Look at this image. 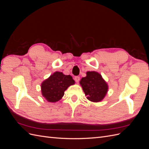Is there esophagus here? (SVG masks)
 Returning a JSON list of instances; mask_svg holds the SVG:
<instances>
[{
	"mask_svg": "<svg viewBox=\"0 0 149 149\" xmlns=\"http://www.w3.org/2000/svg\"><path fill=\"white\" fill-rule=\"evenodd\" d=\"M74 80L76 83H78L80 80V78L79 77V76H76V77L74 78Z\"/></svg>",
	"mask_w": 149,
	"mask_h": 149,
	"instance_id": "obj_1",
	"label": "esophagus"
}]
</instances>
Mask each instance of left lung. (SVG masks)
Segmentation results:
<instances>
[{
    "mask_svg": "<svg viewBox=\"0 0 149 149\" xmlns=\"http://www.w3.org/2000/svg\"><path fill=\"white\" fill-rule=\"evenodd\" d=\"M85 96L90 101L98 102L105 97L109 86L100 73L96 71H87L86 76L79 81Z\"/></svg>",
    "mask_w": 149,
    "mask_h": 149,
    "instance_id": "1",
    "label": "left lung"
}]
</instances>
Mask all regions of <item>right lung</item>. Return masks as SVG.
Returning a JSON list of instances; mask_svg holds the SVG:
<instances>
[{
  "instance_id": "right-lung-1",
  "label": "right lung",
  "mask_w": 149,
  "mask_h": 149,
  "mask_svg": "<svg viewBox=\"0 0 149 149\" xmlns=\"http://www.w3.org/2000/svg\"><path fill=\"white\" fill-rule=\"evenodd\" d=\"M74 83L71 76L56 71L42 83V94L48 102H56L64 96L68 88Z\"/></svg>"
}]
</instances>
